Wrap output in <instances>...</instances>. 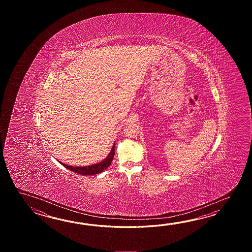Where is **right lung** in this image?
Returning a JSON list of instances; mask_svg holds the SVG:
<instances>
[{
    "mask_svg": "<svg viewBox=\"0 0 252 252\" xmlns=\"http://www.w3.org/2000/svg\"><path fill=\"white\" fill-rule=\"evenodd\" d=\"M114 148H115V143L113 144V149L111 150L110 154L108 155L107 158L102 160V162L98 163V164H94V165H92V166H68L66 164H63L61 162H59L60 164H62L64 167H66L67 169H69L71 171L75 172L76 174H79V175H83V176H93V175H96L99 173H102V171H104L108 166L111 165L112 161H113V157H114Z\"/></svg>",
    "mask_w": 252,
    "mask_h": 252,
    "instance_id": "right-lung-1",
    "label": "right lung"
}]
</instances>
